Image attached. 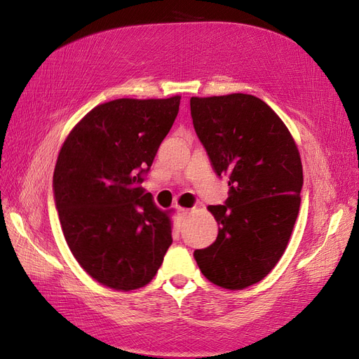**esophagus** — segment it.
<instances>
[{"mask_svg": "<svg viewBox=\"0 0 359 359\" xmlns=\"http://www.w3.org/2000/svg\"><path fill=\"white\" fill-rule=\"evenodd\" d=\"M189 212H190V210H187V208H178L180 219H186V217L189 215Z\"/></svg>", "mask_w": 359, "mask_h": 359, "instance_id": "1", "label": "esophagus"}]
</instances>
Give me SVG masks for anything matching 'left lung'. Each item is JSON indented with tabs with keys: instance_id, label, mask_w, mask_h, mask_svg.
I'll return each instance as SVG.
<instances>
[{
	"instance_id": "obj_1",
	"label": "left lung",
	"mask_w": 359,
	"mask_h": 359,
	"mask_svg": "<svg viewBox=\"0 0 359 359\" xmlns=\"http://www.w3.org/2000/svg\"><path fill=\"white\" fill-rule=\"evenodd\" d=\"M196 135L229 198L208 210L217 240L194 250L202 274L224 289H244L276 266L297 222L302 165L287 127L255 95L191 97Z\"/></svg>"
}]
</instances>
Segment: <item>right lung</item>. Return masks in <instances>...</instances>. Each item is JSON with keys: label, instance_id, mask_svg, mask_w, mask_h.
I'll use <instances>...</instances> for the list:
<instances>
[{"label": "right lung", "instance_id": "add662e5", "mask_svg": "<svg viewBox=\"0 0 359 359\" xmlns=\"http://www.w3.org/2000/svg\"><path fill=\"white\" fill-rule=\"evenodd\" d=\"M180 100L118 99L95 106L60 151L53 199L62 233L79 265L104 286L148 285L172 244L169 217L140 184Z\"/></svg>", "mask_w": 359, "mask_h": 359}]
</instances>
